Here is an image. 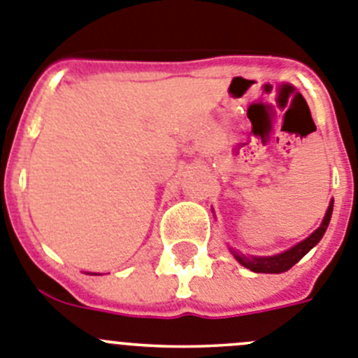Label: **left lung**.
I'll list each match as a JSON object with an SVG mask.
<instances>
[{
  "mask_svg": "<svg viewBox=\"0 0 358 358\" xmlns=\"http://www.w3.org/2000/svg\"><path fill=\"white\" fill-rule=\"evenodd\" d=\"M331 210H334V201H330V205H328V210L327 214H324L323 223L320 224V228H317L314 234L308 235L307 239L298 243L296 246L289 248V250L283 251V253H278V255L273 257H248L244 255V253H241V251H235L230 248L231 255L237 259V262H239L241 266H244L246 269H251L253 273H273V275H276V273L289 271L296 262H299L315 244L320 243L321 237H323L324 231H327L328 223H330Z\"/></svg>",
  "mask_w": 358,
  "mask_h": 358,
  "instance_id": "left-lung-1",
  "label": "left lung"
}]
</instances>
